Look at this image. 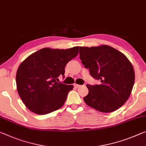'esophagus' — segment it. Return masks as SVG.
I'll return each mask as SVG.
<instances>
[{"label": "esophagus", "mask_w": 146, "mask_h": 146, "mask_svg": "<svg viewBox=\"0 0 146 146\" xmlns=\"http://www.w3.org/2000/svg\"><path fill=\"white\" fill-rule=\"evenodd\" d=\"M74 86H75V88H79L80 85V84H74Z\"/></svg>", "instance_id": "34e87169"}]
</instances>
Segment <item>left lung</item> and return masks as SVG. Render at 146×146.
Returning a JSON list of instances; mask_svg holds the SVG:
<instances>
[{"instance_id": "8db88e82", "label": "left lung", "mask_w": 146, "mask_h": 146, "mask_svg": "<svg viewBox=\"0 0 146 146\" xmlns=\"http://www.w3.org/2000/svg\"><path fill=\"white\" fill-rule=\"evenodd\" d=\"M80 59L90 75L101 83L87 84L83 98L90 107L103 113L121 108L131 94L135 75L131 63L123 53L108 45L80 47Z\"/></svg>"}]
</instances>
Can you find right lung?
<instances>
[{"mask_svg": "<svg viewBox=\"0 0 146 146\" xmlns=\"http://www.w3.org/2000/svg\"><path fill=\"white\" fill-rule=\"evenodd\" d=\"M79 46L66 50L44 48L26 58L16 73L21 100L35 113L45 115L62 108L73 85L58 82L65 67L79 53Z\"/></svg>", "mask_w": 146, "mask_h": 146, "instance_id": "obj_1", "label": "right lung"}]
</instances>
